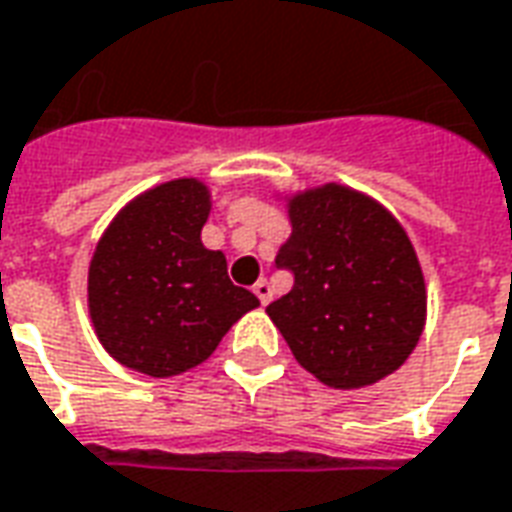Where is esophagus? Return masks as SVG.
Returning a JSON list of instances; mask_svg holds the SVG:
<instances>
[{
	"label": "esophagus",
	"mask_w": 512,
	"mask_h": 512,
	"mask_svg": "<svg viewBox=\"0 0 512 512\" xmlns=\"http://www.w3.org/2000/svg\"><path fill=\"white\" fill-rule=\"evenodd\" d=\"M252 291H255V296L260 299V305H268V302H271V285H268L266 280H257L255 285H252Z\"/></svg>",
	"instance_id": "obj_1"
}]
</instances>
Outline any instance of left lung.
Returning a JSON list of instances; mask_svg holds the SVG:
<instances>
[{"instance_id": "8db88e82", "label": "left lung", "mask_w": 512, "mask_h": 512, "mask_svg": "<svg viewBox=\"0 0 512 512\" xmlns=\"http://www.w3.org/2000/svg\"><path fill=\"white\" fill-rule=\"evenodd\" d=\"M291 235L274 263L293 288L266 307L296 363L335 391L385 380L427 324V282L405 227L341 182L274 194Z\"/></svg>"}]
</instances>
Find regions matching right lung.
<instances>
[{"mask_svg": "<svg viewBox=\"0 0 512 512\" xmlns=\"http://www.w3.org/2000/svg\"><path fill=\"white\" fill-rule=\"evenodd\" d=\"M213 207L207 182L177 177L130 199L88 266V313L116 363L177 377L216 352L255 293L232 285L227 257L202 244Z\"/></svg>", "mask_w": 512, "mask_h": 512, "instance_id": "1", "label": "right lung"}]
</instances>
